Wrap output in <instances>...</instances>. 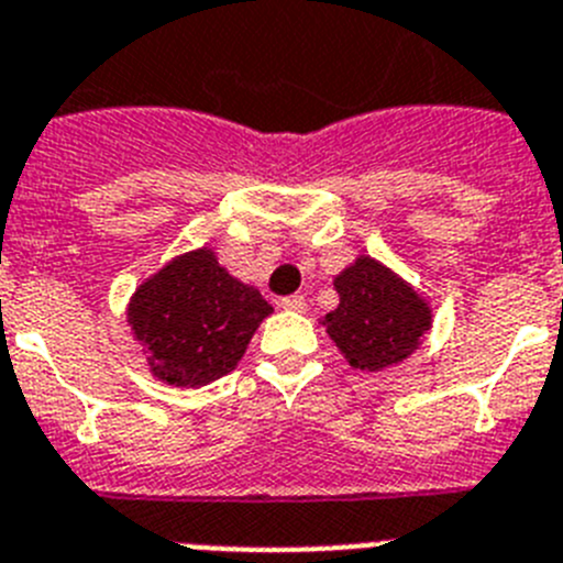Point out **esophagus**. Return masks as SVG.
Returning a JSON list of instances; mask_svg holds the SVG:
<instances>
[{"instance_id":"esophagus-1","label":"esophagus","mask_w":563,"mask_h":563,"mask_svg":"<svg viewBox=\"0 0 563 563\" xmlns=\"http://www.w3.org/2000/svg\"><path fill=\"white\" fill-rule=\"evenodd\" d=\"M282 307L290 312H305L307 310V298L305 296H287L282 298Z\"/></svg>"}]
</instances>
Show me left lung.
Masks as SVG:
<instances>
[{"label":"left lung","instance_id":"8db88e82","mask_svg":"<svg viewBox=\"0 0 563 563\" xmlns=\"http://www.w3.org/2000/svg\"><path fill=\"white\" fill-rule=\"evenodd\" d=\"M332 285L341 301L321 324L355 369L383 372L402 363L431 330L429 301L377 258L357 256Z\"/></svg>","mask_w":563,"mask_h":563}]
</instances>
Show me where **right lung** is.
Instances as JSON below:
<instances>
[{
    "instance_id": "add662e5",
    "label": "right lung",
    "mask_w": 563,
    "mask_h": 563,
    "mask_svg": "<svg viewBox=\"0 0 563 563\" xmlns=\"http://www.w3.org/2000/svg\"><path fill=\"white\" fill-rule=\"evenodd\" d=\"M271 312L256 287L233 278L211 247H197L132 292L126 321L154 377L197 389L236 369Z\"/></svg>"
}]
</instances>
